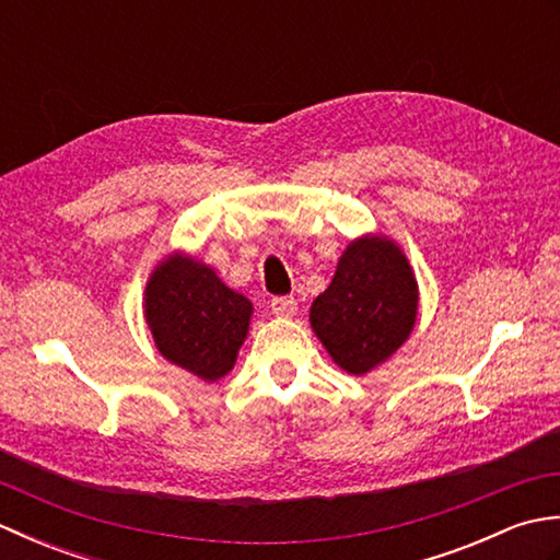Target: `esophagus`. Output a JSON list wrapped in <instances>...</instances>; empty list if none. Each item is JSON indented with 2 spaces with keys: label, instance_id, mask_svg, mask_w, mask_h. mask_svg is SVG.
I'll return each instance as SVG.
<instances>
[{
  "label": "esophagus",
  "instance_id": "obj_1",
  "mask_svg": "<svg viewBox=\"0 0 560 560\" xmlns=\"http://www.w3.org/2000/svg\"><path fill=\"white\" fill-rule=\"evenodd\" d=\"M299 311V303L291 295H279V299L271 301V313L277 317H293Z\"/></svg>",
  "mask_w": 560,
  "mask_h": 560
}]
</instances>
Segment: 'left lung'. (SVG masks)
<instances>
[{"mask_svg": "<svg viewBox=\"0 0 560 560\" xmlns=\"http://www.w3.org/2000/svg\"><path fill=\"white\" fill-rule=\"evenodd\" d=\"M419 283L401 247L368 233L343 249L335 279L311 307V327L341 371L365 375L409 339Z\"/></svg>", "mask_w": 560, "mask_h": 560, "instance_id": "obj_1", "label": "left lung"}]
</instances>
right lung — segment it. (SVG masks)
Here are the masks:
<instances>
[{"mask_svg": "<svg viewBox=\"0 0 560 560\" xmlns=\"http://www.w3.org/2000/svg\"><path fill=\"white\" fill-rule=\"evenodd\" d=\"M144 317L165 361L217 383L235 365L247 339L253 303L219 279L205 261L173 253L153 267Z\"/></svg>", "mask_w": 560, "mask_h": 560, "instance_id": "right-lung-1", "label": "right lung"}]
</instances>
